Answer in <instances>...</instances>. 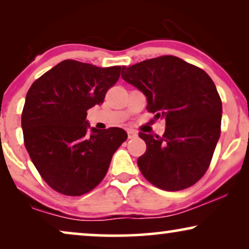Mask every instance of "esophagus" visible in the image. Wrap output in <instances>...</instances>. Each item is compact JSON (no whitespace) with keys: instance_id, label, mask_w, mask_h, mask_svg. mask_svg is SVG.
Returning <instances> with one entry per match:
<instances>
[{"instance_id":"obj_1","label":"esophagus","mask_w":249,"mask_h":249,"mask_svg":"<svg viewBox=\"0 0 249 249\" xmlns=\"http://www.w3.org/2000/svg\"><path fill=\"white\" fill-rule=\"evenodd\" d=\"M138 136V134H137V131H135V130H131V129H129L128 130V138L129 139H132V138H136Z\"/></svg>"}]
</instances>
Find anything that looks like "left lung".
<instances>
[{
  "mask_svg": "<svg viewBox=\"0 0 249 249\" xmlns=\"http://www.w3.org/2000/svg\"><path fill=\"white\" fill-rule=\"evenodd\" d=\"M122 79L147 98L148 112L165 120L162 137L139 132L146 152L137 164L159 188L193 186L209 169L221 134L222 102L205 71L165 55L122 67Z\"/></svg>",
  "mask_w": 249,
  "mask_h": 249,
  "instance_id": "obj_1",
  "label": "left lung"
}]
</instances>
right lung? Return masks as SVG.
Returning <instances> with one entry per match:
<instances>
[{
  "label": "right lung",
  "instance_id": "1",
  "mask_svg": "<svg viewBox=\"0 0 249 249\" xmlns=\"http://www.w3.org/2000/svg\"><path fill=\"white\" fill-rule=\"evenodd\" d=\"M120 71L119 66L64 60L30 86L21 114L23 141L37 171L56 192L68 196L90 192L127 139L124 129L101 130L86 119L88 108L103 103Z\"/></svg>",
  "mask_w": 249,
  "mask_h": 249
}]
</instances>
